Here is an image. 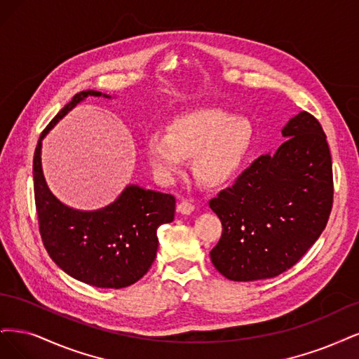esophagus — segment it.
<instances>
[{
    "label": "esophagus",
    "instance_id": "esophagus-1",
    "mask_svg": "<svg viewBox=\"0 0 359 359\" xmlns=\"http://www.w3.org/2000/svg\"><path fill=\"white\" fill-rule=\"evenodd\" d=\"M194 204L192 203H189L188 200H183V201H180L179 204H177V210L182 213V215H191L192 212H194Z\"/></svg>",
    "mask_w": 359,
    "mask_h": 359
}]
</instances>
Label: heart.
Here are the masks:
<instances>
[{"label": "heart", "mask_w": 359, "mask_h": 359, "mask_svg": "<svg viewBox=\"0 0 359 359\" xmlns=\"http://www.w3.org/2000/svg\"><path fill=\"white\" fill-rule=\"evenodd\" d=\"M255 130L246 118L217 109H196L175 118L167 134L146 138V154L161 180H171L194 159V175L204 187H221L248 158Z\"/></svg>", "instance_id": "b5f03b06"}]
</instances>
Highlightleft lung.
I'll list each match as a JSON object with an SVG mask.
<instances>
[{
	"label": "left lung",
	"mask_w": 359,
	"mask_h": 359,
	"mask_svg": "<svg viewBox=\"0 0 359 359\" xmlns=\"http://www.w3.org/2000/svg\"><path fill=\"white\" fill-rule=\"evenodd\" d=\"M286 142L262 155L209 201L222 222L210 250L229 280L270 279L295 265L325 229L332 209V163L319 121L302 111L282 130Z\"/></svg>",
	"instance_id": "1"
}]
</instances>
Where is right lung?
Returning <instances> with one entry per match:
<instances>
[{
	"label": "right lung",
	"instance_id": "1",
	"mask_svg": "<svg viewBox=\"0 0 359 359\" xmlns=\"http://www.w3.org/2000/svg\"><path fill=\"white\" fill-rule=\"evenodd\" d=\"M100 95L79 92L41 133L32 163L34 198L43 245L57 267L83 283L121 289L140 280L155 261L156 231L175 219V196L131 184L104 209L80 212L55 198L41 171L43 137L77 102Z\"/></svg>",
	"mask_w": 359,
	"mask_h": 359
}]
</instances>
